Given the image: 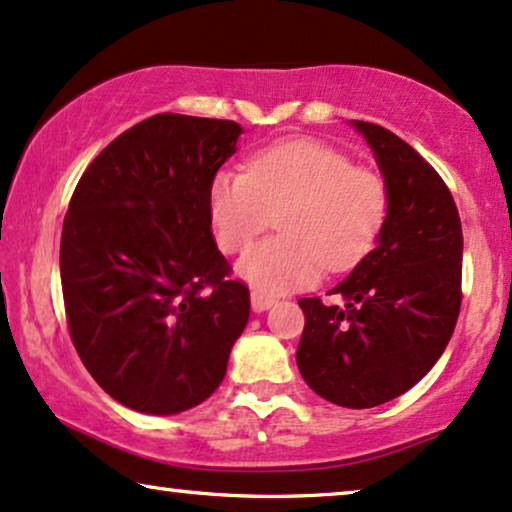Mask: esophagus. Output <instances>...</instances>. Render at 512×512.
Masks as SVG:
<instances>
[{"mask_svg": "<svg viewBox=\"0 0 512 512\" xmlns=\"http://www.w3.org/2000/svg\"><path fill=\"white\" fill-rule=\"evenodd\" d=\"M272 305H275V298L263 294V291H251V310L254 313H263V310L272 308Z\"/></svg>", "mask_w": 512, "mask_h": 512, "instance_id": "1", "label": "esophagus"}]
</instances>
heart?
Masks as SVG:
<instances>
[{"label": "heart", "instance_id": "obj_1", "mask_svg": "<svg viewBox=\"0 0 512 512\" xmlns=\"http://www.w3.org/2000/svg\"><path fill=\"white\" fill-rule=\"evenodd\" d=\"M280 235L240 261L261 291L310 287L324 268L345 270L374 247L388 214V188L327 143L294 138L258 150L247 171L221 169L209 185V216L225 254H240L270 228Z\"/></svg>", "mask_w": 512, "mask_h": 512}]
</instances>
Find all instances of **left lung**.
Instances as JSON below:
<instances>
[{"instance_id": "obj_1", "label": "left lung", "mask_w": 512, "mask_h": 512, "mask_svg": "<svg viewBox=\"0 0 512 512\" xmlns=\"http://www.w3.org/2000/svg\"><path fill=\"white\" fill-rule=\"evenodd\" d=\"M353 126L388 188L376 247L329 291L343 305L301 298L296 364L310 388L348 409L395 400L433 369L461 310L463 232L440 174L393 131Z\"/></svg>"}]
</instances>
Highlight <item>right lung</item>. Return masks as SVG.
Wrapping results in <instances>:
<instances>
[{
    "mask_svg": "<svg viewBox=\"0 0 512 512\" xmlns=\"http://www.w3.org/2000/svg\"><path fill=\"white\" fill-rule=\"evenodd\" d=\"M230 119L164 112L117 136L79 178L61 235L72 343L110 397L143 414L221 386L249 289L211 235L209 185L237 152Z\"/></svg>",
    "mask_w": 512,
    "mask_h": 512,
    "instance_id": "obj_1",
    "label": "right lung"
}]
</instances>
